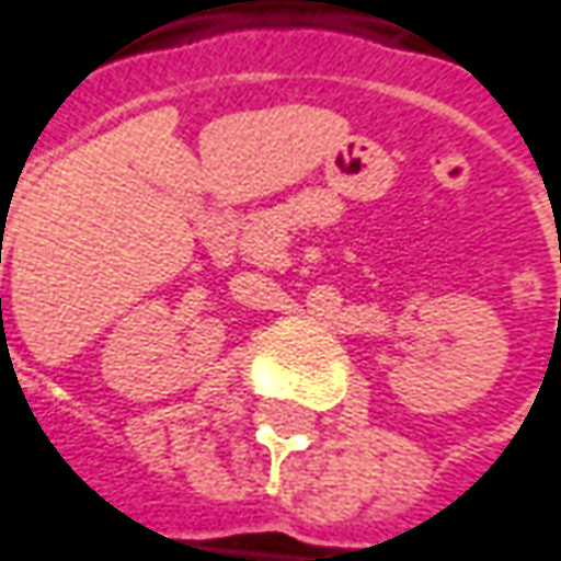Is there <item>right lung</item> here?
<instances>
[{
	"instance_id": "add662e5",
	"label": "right lung",
	"mask_w": 561,
	"mask_h": 561,
	"mask_svg": "<svg viewBox=\"0 0 561 561\" xmlns=\"http://www.w3.org/2000/svg\"><path fill=\"white\" fill-rule=\"evenodd\" d=\"M0 305H2V301H0Z\"/></svg>"
}]
</instances>
